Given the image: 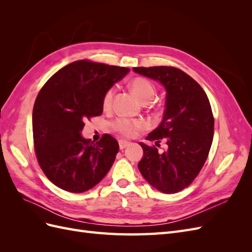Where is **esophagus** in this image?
I'll use <instances>...</instances> for the list:
<instances>
[{"label":"esophagus","instance_id":"esophagus-1","mask_svg":"<svg viewBox=\"0 0 252 252\" xmlns=\"http://www.w3.org/2000/svg\"><path fill=\"white\" fill-rule=\"evenodd\" d=\"M119 145H120V149H124V148H126L128 146L129 142L124 141V140H120L119 141Z\"/></svg>","mask_w":252,"mask_h":252}]
</instances>
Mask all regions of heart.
Returning a JSON list of instances; mask_svg holds the SVG:
<instances>
[{
  "label": "heart",
  "instance_id": "b5f03b06",
  "mask_svg": "<svg viewBox=\"0 0 252 252\" xmlns=\"http://www.w3.org/2000/svg\"><path fill=\"white\" fill-rule=\"evenodd\" d=\"M130 88L132 90V93L138 96L144 104L151 101V98L154 97L156 94V88L154 84L145 78H134L130 83ZM113 94V88H109L105 93L103 96V106L105 108H107L110 106ZM143 126L144 123L141 120H132L128 118H118L112 123V127L114 130L124 136L134 135L136 131Z\"/></svg>",
  "mask_w": 252,
  "mask_h": 252
}]
</instances>
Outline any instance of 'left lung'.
I'll return each mask as SVG.
<instances>
[{
    "label": "left lung",
    "mask_w": 252,
    "mask_h": 252,
    "mask_svg": "<svg viewBox=\"0 0 252 252\" xmlns=\"http://www.w3.org/2000/svg\"><path fill=\"white\" fill-rule=\"evenodd\" d=\"M133 71L162 83L166 104L164 117L147 140L158 147L140 143L144 156L139 170L149 184L163 193H175L188 187L208 158L213 140L215 119L200 84L179 68L171 66L133 67Z\"/></svg>",
    "instance_id": "1"
}]
</instances>
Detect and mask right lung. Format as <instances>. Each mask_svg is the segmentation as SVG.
Wrapping results in <instances>:
<instances>
[{
  "instance_id": "right-lung-1",
  "label": "right lung",
  "mask_w": 252,
  "mask_h": 252,
  "mask_svg": "<svg viewBox=\"0 0 252 252\" xmlns=\"http://www.w3.org/2000/svg\"><path fill=\"white\" fill-rule=\"evenodd\" d=\"M129 68L79 60L45 83L32 111L33 145L37 162L50 182L80 193L105 177L119 151L118 141L103 134L94 143L81 131L85 122L103 113V96Z\"/></svg>"
}]
</instances>
